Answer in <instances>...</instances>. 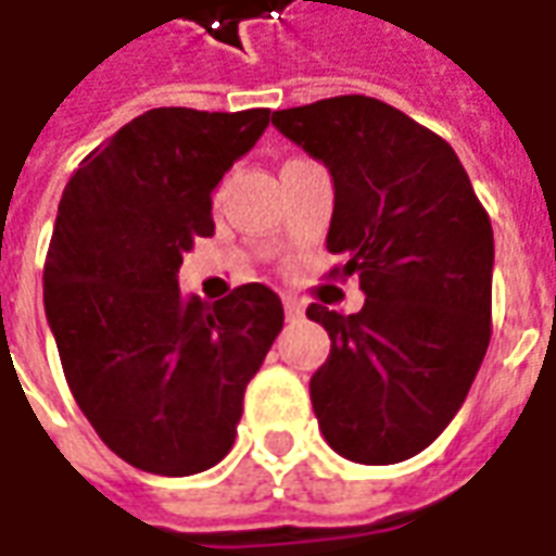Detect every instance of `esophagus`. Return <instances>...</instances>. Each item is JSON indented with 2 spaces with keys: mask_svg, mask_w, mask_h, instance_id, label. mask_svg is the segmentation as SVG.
Returning a JSON list of instances; mask_svg holds the SVG:
<instances>
[{
  "mask_svg": "<svg viewBox=\"0 0 556 556\" xmlns=\"http://www.w3.org/2000/svg\"><path fill=\"white\" fill-rule=\"evenodd\" d=\"M282 306H286V318H289V321L304 316V304H301L298 298H282Z\"/></svg>",
  "mask_w": 556,
  "mask_h": 556,
  "instance_id": "1",
  "label": "esophagus"
}]
</instances>
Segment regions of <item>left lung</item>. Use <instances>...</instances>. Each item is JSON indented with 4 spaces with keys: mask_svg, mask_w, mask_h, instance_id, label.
<instances>
[{
    "mask_svg": "<svg viewBox=\"0 0 556 556\" xmlns=\"http://www.w3.org/2000/svg\"><path fill=\"white\" fill-rule=\"evenodd\" d=\"M270 123L331 170V277L367 294L352 316L306 306L331 337L313 413L337 454L400 464L452 425L491 343V219L452 147L379 99H321Z\"/></svg>",
    "mask_w": 556,
    "mask_h": 556,
    "instance_id": "1",
    "label": "left lung"
}]
</instances>
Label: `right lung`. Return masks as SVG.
<instances>
[{
  "instance_id": "add662e5",
  "label": "right lung",
  "mask_w": 556,
  "mask_h": 556,
  "mask_svg": "<svg viewBox=\"0 0 556 556\" xmlns=\"http://www.w3.org/2000/svg\"><path fill=\"white\" fill-rule=\"evenodd\" d=\"M270 123L267 108H153L72 174L45 262L65 382L126 464L195 476L231 452L243 391L282 331L262 282L184 298V252L213 235V189Z\"/></svg>"
}]
</instances>
